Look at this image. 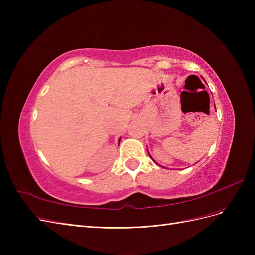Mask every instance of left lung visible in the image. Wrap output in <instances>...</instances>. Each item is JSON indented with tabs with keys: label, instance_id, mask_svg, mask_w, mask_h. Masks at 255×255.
I'll return each instance as SVG.
<instances>
[{
	"label": "left lung",
	"instance_id": "1",
	"mask_svg": "<svg viewBox=\"0 0 255 255\" xmlns=\"http://www.w3.org/2000/svg\"><path fill=\"white\" fill-rule=\"evenodd\" d=\"M215 109H216V107H215ZM146 151H148V150H146ZM148 154H149V156H150V157H151V159H152V160H153V161H155V160H154V159H153V158H152V156H151V155H150V153H149V151H148ZM155 163H156V161H155ZM156 164H157V163H156ZM157 165H158V164H157Z\"/></svg>",
	"mask_w": 255,
	"mask_h": 255
}]
</instances>
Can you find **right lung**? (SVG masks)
<instances>
[{
  "label": "right lung",
  "mask_w": 255,
  "mask_h": 255,
  "mask_svg": "<svg viewBox=\"0 0 255 255\" xmlns=\"http://www.w3.org/2000/svg\"><path fill=\"white\" fill-rule=\"evenodd\" d=\"M120 139H121V138H119V143H120Z\"/></svg>",
  "instance_id": "add662e5"
}]
</instances>
